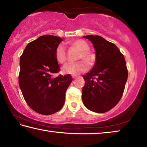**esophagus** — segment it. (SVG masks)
<instances>
[{"mask_svg":"<svg viewBox=\"0 0 147 147\" xmlns=\"http://www.w3.org/2000/svg\"><path fill=\"white\" fill-rule=\"evenodd\" d=\"M72 77H73V78H75L77 77V75H74V74H73V75H72Z\"/></svg>","mask_w":147,"mask_h":147,"instance_id":"obj_1","label":"esophagus"}]
</instances>
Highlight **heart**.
<instances>
[{
	"mask_svg": "<svg viewBox=\"0 0 147 147\" xmlns=\"http://www.w3.org/2000/svg\"><path fill=\"white\" fill-rule=\"evenodd\" d=\"M71 45L75 47L80 51L78 59H83L89 65H93L94 62V56L88 50L89 49L88 44L82 39H74L70 42ZM55 58L59 63H63L66 61V49L62 44H59L56 47L55 51ZM88 69V65L84 61L76 62H69L63 67V73L66 74H77L85 72Z\"/></svg>",
	"mask_w": 147,
	"mask_h": 147,
	"instance_id": "1",
	"label": "heart"
}]
</instances>
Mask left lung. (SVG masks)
Wrapping results in <instances>:
<instances>
[{
  "instance_id": "1",
  "label": "left lung",
  "mask_w": 147,
  "mask_h": 147,
  "mask_svg": "<svg viewBox=\"0 0 147 147\" xmlns=\"http://www.w3.org/2000/svg\"><path fill=\"white\" fill-rule=\"evenodd\" d=\"M84 38L93 45L96 60L91 70L83 75V103L92 111L105 113L115 107L123 96L128 78L125 59L115 44L102 37L89 35Z\"/></svg>"
}]
</instances>
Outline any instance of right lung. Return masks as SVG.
Segmentation results:
<instances>
[{
  "instance_id": "obj_1",
  "label": "right lung",
  "mask_w": 147,
  "mask_h": 147,
  "mask_svg": "<svg viewBox=\"0 0 147 147\" xmlns=\"http://www.w3.org/2000/svg\"><path fill=\"white\" fill-rule=\"evenodd\" d=\"M62 41L51 35L39 37L27 45L20 58L19 87L28 105L41 115H52L60 110L73 80L69 74L52 76L60 70L55 51Z\"/></svg>"
}]
</instances>
